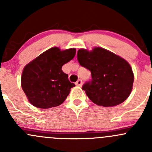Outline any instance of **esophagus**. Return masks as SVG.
<instances>
[{
    "mask_svg": "<svg viewBox=\"0 0 152 152\" xmlns=\"http://www.w3.org/2000/svg\"><path fill=\"white\" fill-rule=\"evenodd\" d=\"M76 85L79 86V87H81V86L82 85V81L81 80V79H79V80H78L77 82H76Z\"/></svg>",
    "mask_w": 152,
    "mask_h": 152,
    "instance_id": "1",
    "label": "esophagus"
}]
</instances>
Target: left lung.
Here are the masks:
<instances>
[{
	"instance_id": "8db88e82",
	"label": "left lung",
	"mask_w": 152,
	"mask_h": 152,
	"mask_svg": "<svg viewBox=\"0 0 152 152\" xmlns=\"http://www.w3.org/2000/svg\"><path fill=\"white\" fill-rule=\"evenodd\" d=\"M77 59L82 66L91 72V82L85 83L82 90L93 103L115 107L129 96L134 73L126 60L100 47H95L91 50L79 49Z\"/></svg>"
}]
</instances>
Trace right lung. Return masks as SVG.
Instances as JSON below:
<instances>
[{
	"mask_svg": "<svg viewBox=\"0 0 152 152\" xmlns=\"http://www.w3.org/2000/svg\"><path fill=\"white\" fill-rule=\"evenodd\" d=\"M76 55V48L61 50L53 47L24 67L21 86L28 102L34 107L48 109L62 104L75 84L62 67Z\"/></svg>",
	"mask_w": 152,
	"mask_h": 152,
	"instance_id": "add662e5",
	"label": "right lung"
}]
</instances>
